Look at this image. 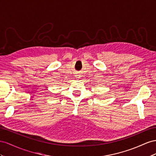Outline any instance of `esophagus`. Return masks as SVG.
Wrapping results in <instances>:
<instances>
[{
    "instance_id": "obj_1",
    "label": "esophagus",
    "mask_w": 156,
    "mask_h": 156,
    "mask_svg": "<svg viewBox=\"0 0 156 156\" xmlns=\"http://www.w3.org/2000/svg\"><path fill=\"white\" fill-rule=\"evenodd\" d=\"M78 76V77H77V78H80V76Z\"/></svg>"
}]
</instances>
